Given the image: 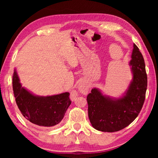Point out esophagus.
Here are the masks:
<instances>
[{"label": "esophagus", "mask_w": 158, "mask_h": 158, "mask_svg": "<svg viewBox=\"0 0 158 158\" xmlns=\"http://www.w3.org/2000/svg\"><path fill=\"white\" fill-rule=\"evenodd\" d=\"M78 90L80 93H82L84 95H86L89 90V85L85 80H82L79 82L78 85ZM78 95V93L76 91H73L70 93V97L72 100H74Z\"/></svg>", "instance_id": "obj_1"}]
</instances>
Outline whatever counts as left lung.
Instances as JSON below:
<instances>
[{
	"label": "left lung",
	"instance_id": "8db88e82",
	"mask_svg": "<svg viewBox=\"0 0 158 158\" xmlns=\"http://www.w3.org/2000/svg\"><path fill=\"white\" fill-rule=\"evenodd\" d=\"M130 62L132 79L121 98L103 95L94 88L87 96L90 123L102 132H117L128 126L138 116L145 100L147 74L143 56L134 44Z\"/></svg>",
	"mask_w": 158,
	"mask_h": 158
}]
</instances>
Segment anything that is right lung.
Segmentation results:
<instances>
[{"mask_svg": "<svg viewBox=\"0 0 158 158\" xmlns=\"http://www.w3.org/2000/svg\"><path fill=\"white\" fill-rule=\"evenodd\" d=\"M12 87L16 103L21 114L28 121L39 126L58 125L71 104L68 92L45 97L33 95L21 86L16 69L12 77Z\"/></svg>", "mask_w": 158, "mask_h": 158, "instance_id": "obj_1", "label": "right lung"}]
</instances>
